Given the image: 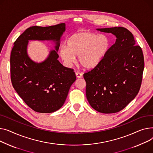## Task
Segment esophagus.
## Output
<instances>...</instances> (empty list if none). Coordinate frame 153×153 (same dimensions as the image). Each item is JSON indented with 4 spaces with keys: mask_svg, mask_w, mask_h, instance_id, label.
Segmentation results:
<instances>
[{
    "mask_svg": "<svg viewBox=\"0 0 153 153\" xmlns=\"http://www.w3.org/2000/svg\"><path fill=\"white\" fill-rule=\"evenodd\" d=\"M76 78H82V74H80V73H79V72H76Z\"/></svg>",
    "mask_w": 153,
    "mask_h": 153,
    "instance_id": "obj_1",
    "label": "esophagus"
}]
</instances>
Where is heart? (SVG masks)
Listing matches in <instances>:
<instances>
[{
  "label": "heart",
  "instance_id": "b5f03b06",
  "mask_svg": "<svg viewBox=\"0 0 153 153\" xmlns=\"http://www.w3.org/2000/svg\"><path fill=\"white\" fill-rule=\"evenodd\" d=\"M67 46L60 48L61 59L67 66H71L78 56V62L85 68L95 67L108 51L111 41L104 34L91 32H79L72 34L67 41Z\"/></svg>",
  "mask_w": 153,
  "mask_h": 153
}]
</instances>
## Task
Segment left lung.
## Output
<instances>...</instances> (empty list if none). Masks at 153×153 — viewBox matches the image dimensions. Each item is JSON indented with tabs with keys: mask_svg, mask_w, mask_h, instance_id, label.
<instances>
[{
	"mask_svg": "<svg viewBox=\"0 0 153 153\" xmlns=\"http://www.w3.org/2000/svg\"><path fill=\"white\" fill-rule=\"evenodd\" d=\"M112 33L115 44L93 69L84 74L86 95L93 108L104 114L118 112L136 97L141 84L144 57L132 33L123 27L98 28Z\"/></svg>",
	"mask_w": 153,
	"mask_h": 153,
	"instance_id": "1",
	"label": "left lung"
}]
</instances>
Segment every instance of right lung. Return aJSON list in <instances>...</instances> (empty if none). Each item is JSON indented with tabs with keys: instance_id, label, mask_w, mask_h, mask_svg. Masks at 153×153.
<instances>
[{
	"instance_id": "1",
	"label": "right lung",
	"mask_w": 153,
	"mask_h": 153,
	"mask_svg": "<svg viewBox=\"0 0 153 153\" xmlns=\"http://www.w3.org/2000/svg\"><path fill=\"white\" fill-rule=\"evenodd\" d=\"M65 24L26 29L14 42L10 55L11 81L13 88L33 111L51 113L64 105L69 89L76 80L74 70L63 66L57 60ZM30 40H51L56 44L47 59L38 63L27 53Z\"/></svg>"
}]
</instances>
